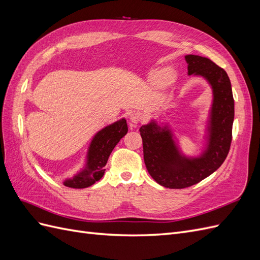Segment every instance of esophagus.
<instances>
[{"label":"esophagus","instance_id":"obj_1","mask_svg":"<svg viewBox=\"0 0 260 260\" xmlns=\"http://www.w3.org/2000/svg\"><path fill=\"white\" fill-rule=\"evenodd\" d=\"M142 119V114L139 113V112H132L129 115V120L131 123L133 124H137L138 122H140V120Z\"/></svg>","mask_w":260,"mask_h":260}]
</instances>
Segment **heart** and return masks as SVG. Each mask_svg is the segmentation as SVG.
Masks as SVG:
<instances>
[{
  "label": "heart",
  "mask_w": 260,
  "mask_h": 260,
  "mask_svg": "<svg viewBox=\"0 0 260 260\" xmlns=\"http://www.w3.org/2000/svg\"><path fill=\"white\" fill-rule=\"evenodd\" d=\"M175 70L171 68H165L158 72H155L152 75V80L158 84H166L170 83L172 80L175 79Z\"/></svg>",
  "instance_id": "b5f03b06"
}]
</instances>
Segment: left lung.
I'll list each match as a JSON object with an SVG mask.
<instances>
[{
	"label": "left lung",
	"instance_id": "left-lung-1",
	"mask_svg": "<svg viewBox=\"0 0 260 260\" xmlns=\"http://www.w3.org/2000/svg\"><path fill=\"white\" fill-rule=\"evenodd\" d=\"M187 75L205 79L212 90V104L206 127V144L201 155L181 153L167 123L151 120L140 128L144 162L157 183L169 188H184L199 183L221 166L229 153L234 119V100L229 77L209 58L186 55Z\"/></svg>",
	"mask_w": 260,
	"mask_h": 260
}]
</instances>
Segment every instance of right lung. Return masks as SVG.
<instances>
[{"label": "right lung", "mask_w": 260, "mask_h": 260, "mask_svg": "<svg viewBox=\"0 0 260 260\" xmlns=\"http://www.w3.org/2000/svg\"><path fill=\"white\" fill-rule=\"evenodd\" d=\"M128 132L127 120H118L106 125L93 137L86 153L84 167L73 178L64 181V185L74 188H84L94 184L104 176L105 165L114 147Z\"/></svg>", "instance_id": "1"}]
</instances>
